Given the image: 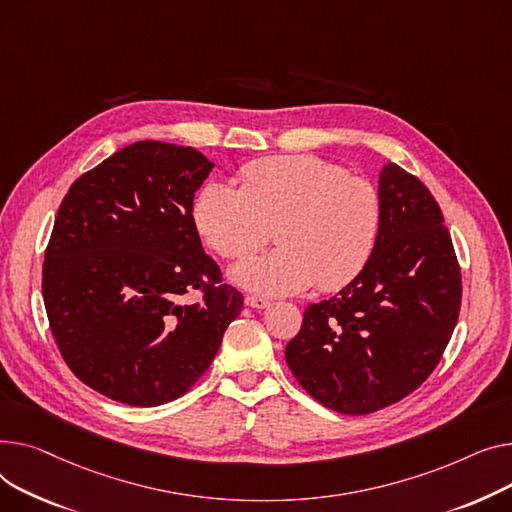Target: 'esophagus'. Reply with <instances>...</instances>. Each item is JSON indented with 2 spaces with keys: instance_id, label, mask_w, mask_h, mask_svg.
<instances>
[{
  "instance_id": "1",
  "label": "esophagus",
  "mask_w": 512,
  "mask_h": 512,
  "mask_svg": "<svg viewBox=\"0 0 512 512\" xmlns=\"http://www.w3.org/2000/svg\"><path fill=\"white\" fill-rule=\"evenodd\" d=\"M270 302L266 297H260V295H248L246 297V306H250V308H258V310H262V308H266Z\"/></svg>"
}]
</instances>
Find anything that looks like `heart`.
I'll use <instances>...</instances> for the list:
<instances>
[{
	"instance_id": "obj_1",
	"label": "heart",
	"mask_w": 512,
	"mask_h": 512,
	"mask_svg": "<svg viewBox=\"0 0 512 512\" xmlns=\"http://www.w3.org/2000/svg\"><path fill=\"white\" fill-rule=\"evenodd\" d=\"M382 219L370 179L314 155L252 161L239 169V188L208 182L194 204L204 242L229 260L264 246L273 227L279 246L231 270L235 283L266 295L349 285L370 264Z\"/></svg>"
}]
</instances>
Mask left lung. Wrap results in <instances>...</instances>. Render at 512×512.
<instances>
[{"label":"left lung","instance_id":"1","mask_svg":"<svg viewBox=\"0 0 512 512\" xmlns=\"http://www.w3.org/2000/svg\"><path fill=\"white\" fill-rule=\"evenodd\" d=\"M382 233L366 270L304 312L285 359L324 407L395 405L438 366L461 310V266L432 192L403 167L380 171Z\"/></svg>","mask_w":512,"mask_h":512}]
</instances>
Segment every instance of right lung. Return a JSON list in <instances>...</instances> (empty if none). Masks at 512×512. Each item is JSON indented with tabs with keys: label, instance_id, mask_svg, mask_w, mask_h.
I'll return each instance as SVG.
<instances>
[{
	"label": "right lung",
	"instance_id": "right-lung-1",
	"mask_svg": "<svg viewBox=\"0 0 512 512\" xmlns=\"http://www.w3.org/2000/svg\"><path fill=\"white\" fill-rule=\"evenodd\" d=\"M213 167L192 146L140 140L82 173L59 204L43 262L49 328L74 376L113 401L186 395L242 312L192 215ZM190 290L201 291L194 305Z\"/></svg>",
	"mask_w": 512,
	"mask_h": 512
}]
</instances>
